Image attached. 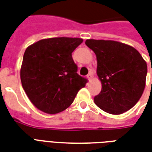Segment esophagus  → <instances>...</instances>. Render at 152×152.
Masks as SVG:
<instances>
[{
  "instance_id": "esophagus-1",
  "label": "esophagus",
  "mask_w": 152,
  "mask_h": 152,
  "mask_svg": "<svg viewBox=\"0 0 152 152\" xmlns=\"http://www.w3.org/2000/svg\"><path fill=\"white\" fill-rule=\"evenodd\" d=\"M93 77V73L92 72H89L88 75H87V78L89 79V80H90L92 79Z\"/></svg>"
}]
</instances>
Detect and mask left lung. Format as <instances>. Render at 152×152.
Returning a JSON list of instances; mask_svg holds the SVG:
<instances>
[{
  "label": "left lung",
  "instance_id": "8db88e82",
  "mask_svg": "<svg viewBox=\"0 0 152 152\" xmlns=\"http://www.w3.org/2000/svg\"><path fill=\"white\" fill-rule=\"evenodd\" d=\"M86 45L96 54L97 74L102 82L95 104L110 114L129 111L143 93L147 63L134 47L118 41L90 39Z\"/></svg>",
  "mask_w": 152,
  "mask_h": 152
}]
</instances>
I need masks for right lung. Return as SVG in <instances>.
<instances>
[{"label":"right lung","instance_id":"obj_1","mask_svg":"<svg viewBox=\"0 0 152 152\" xmlns=\"http://www.w3.org/2000/svg\"><path fill=\"white\" fill-rule=\"evenodd\" d=\"M80 38L40 40L27 48L20 77L32 104L48 114L64 111L74 101L88 80L77 73L72 53L82 43Z\"/></svg>","mask_w":152,"mask_h":152}]
</instances>
